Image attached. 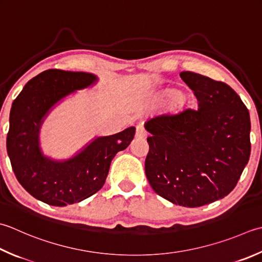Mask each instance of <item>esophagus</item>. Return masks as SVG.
Segmentation results:
<instances>
[{
  "label": "esophagus",
  "mask_w": 262,
  "mask_h": 262,
  "mask_svg": "<svg viewBox=\"0 0 262 262\" xmlns=\"http://www.w3.org/2000/svg\"><path fill=\"white\" fill-rule=\"evenodd\" d=\"M146 130L144 129V127H143L142 125L137 126L136 127V137L138 138H142V137H146Z\"/></svg>",
  "instance_id": "obj_1"
}]
</instances>
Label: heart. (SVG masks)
<instances>
[{
  "instance_id": "obj_1",
  "label": "heart",
  "mask_w": 262,
  "mask_h": 262,
  "mask_svg": "<svg viewBox=\"0 0 262 262\" xmlns=\"http://www.w3.org/2000/svg\"><path fill=\"white\" fill-rule=\"evenodd\" d=\"M182 96V92L177 90V89H172V87H168V89L163 90L160 94H159L156 100H168V99H178V97ZM186 105V100L185 99H179L177 100V103H176V110L177 111H182L184 107Z\"/></svg>"
}]
</instances>
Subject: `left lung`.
Listing matches in <instances>:
<instances>
[{"label": "left lung", "mask_w": 262, "mask_h": 262, "mask_svg": "<svg viewBox=\"0 0 262 262\" xmlns=\"http://www.w3.org/2000/svg\"><path fill=\"white\" fill-rule=\"evenodd\" d=\"M199 109L160 116L146 122L150 150L147 181L173 204L196 208L225 198L248 165L251 121L232 87L200 74L183 71Z\"/></svg>", "instance_id": "obj_1"}]
</instances>
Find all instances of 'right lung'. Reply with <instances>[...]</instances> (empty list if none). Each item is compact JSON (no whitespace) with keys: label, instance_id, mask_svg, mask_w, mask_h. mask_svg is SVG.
<instances>
[{"label":"right lung","instance_id":"obj_1","mask_svg":"<svg viewBox=\"0 0 262 262\" xmlns=\"http://www.w3.org/2000/svg\"><path fill=\"white\" fill-rule=\"evenodd\" d=\"M97 80V76L83 71L45 70L25 85L12 103L7 151L13 172L30 195L50 206L80 202L100 191L112 159L134 138L135 127H129L115 135L95 137L64 160L43 153L39 132L45 118L64 97Z\"/></svg>","mask_w":262,"mask_h":262}]
</instances>
